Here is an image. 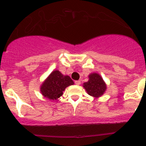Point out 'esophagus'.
Listing matches in <instances>:
<instances>
[{
    "instance_id": "obj_1",
    "label": "esophagus",
    "mask_w": 146,
    "mask_h": 146,
    "mask_svg": "<svg viewBox=\"0 0 146 146\" xmlns=\"http://www.w3.org/2000/svg\"><path fill=\"white\" fill-rule=\"evenodd\" d=\"M75 83H76L77 85H80L81 82H80V80H76V82H75Z\"/></svg>"
}]
</instances>
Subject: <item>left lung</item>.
Masks as SVG:
<instances>
[{"label":"left lung","instance_id":"left-lung-1","mask_svg":"<svg viewBox=\"0 0 146 146\" xmlns=\"http://www.w3.org/2000/svg\"><path fill=\"white\" fill-rule=\"evenodd\" d=\"M89 80L83 84L87 94L95 98H99L105 93L107 85L99 73H92L89 75Z\"/></svg>","mask_w":146,"mask_h":146}]
</instances>
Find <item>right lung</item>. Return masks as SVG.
Here are the masks:
<instances>
[{"instance_id": "obj_1", "label": "right lung", "mask_w": 146, "mask_h": 146, "mask_svg": "<svg viewBox=\"0 0 146 146\" xmlns=\"http://www.w3.org/2000/svg\"><path fill=\"white\" fill-rule=\"evenodd\" d=\"M73 81L68 76H64L59 70H53L42 85L40 91L44 97L50 100H56L62 96L63 92L67 87L73 85Z\"/></svg>"}]
</instances>
